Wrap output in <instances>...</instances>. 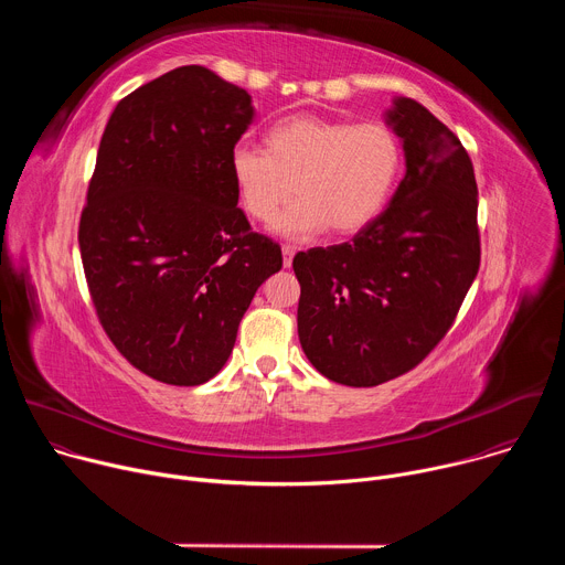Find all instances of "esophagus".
I'll use <instances>...</instances> for the list:
<instances>
[{
    "label": "esophagus",
    "instance_id": "1",
    "mask_svg": "<svg viewBox=\"0 0 565 565\" xmlns=\"http://www.w3.org/2000/svg\"><path fill=\"white\" fill-rule=\"evenodd\" d=\"M281 253H284V268H290L292 266V257H295V246H284Z\"/></svg>",
    "mask_w": 565,
    "mask_h": 565
}]
</instances>
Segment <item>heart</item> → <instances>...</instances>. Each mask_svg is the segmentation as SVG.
Here are the masks:
<instances>
[{
    "label": "heart",
    "mask_w": 565,
    "mask_h": 565,
    "mask_svg": "<svg viewBox=\"0 0 565 565\" xmlns=\"http://www.w3.org/2000/svg\"><path fill=\"white\" fill-rule=\"evenodd\" d=\"M266 147L236 145L230 174L244 210L270 221L279 236L303 241L333 227L353 234L384 207L399 172L402 149L391 127L377 120L347 122L297 114L275 122Z\"/></svg>",
    "instance_id": "1"
}]
</instances>
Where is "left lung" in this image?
<instances>
[{
	"instance_id": "obj_1",
	"label": "left lung",
	"mask_w": 565,
	"mask_h": 565,
	"mask_svg": "<svg viewBox=\"0 0 565 565\" xmlns=\"http://www.w3.org/2000/svg\"><path fill=\"white\" fill-rule=\"evenodd\" d=\"M384 122L407 166L386 210L353 241L292 259L301 349L347 386H375L420 364L480 266L478 188L456 134L405 96L393 98Z\"/></svg>"
}]
</instances>
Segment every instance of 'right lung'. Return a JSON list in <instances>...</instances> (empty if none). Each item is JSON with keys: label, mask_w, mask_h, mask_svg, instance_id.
Masks as SVG:
<instances>
[{"label": "right lung", "mask_w": 565, "mask_h": 565, "mask_svg": "<svg viewBox=\"0 0 565 565\" xmlns=\"http://www.w3.org/2000/svg\"><path fill=\"white\" fill-rule=\"evenodd\" d=\"M253 118L246 89L190 64L122 98L105 127L79 255L105 333L158 382L212 380L257 288L281 270L230 174Z\"/></svg>", "instance_id": "right-lung-1"}]
</instances>
